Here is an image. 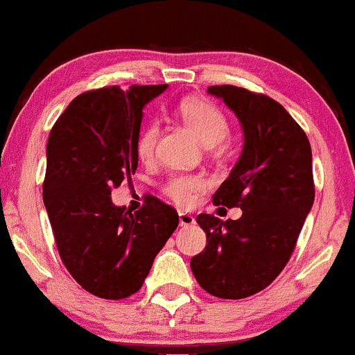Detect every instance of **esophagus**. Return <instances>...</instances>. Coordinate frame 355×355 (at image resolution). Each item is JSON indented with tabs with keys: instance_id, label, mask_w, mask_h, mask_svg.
Returning <instances> with one entry per match:
<instances>
[{
	"instance_id": "34e87169",
	"label": "esophagus",
	"mask_w": 355,
	"mask_h": 355,
	"mask_svg": "<svg viewBox=\"0 0 355 355\" xmlns=\"http://www.w3.org/2000/svg\"><path fill=\"white\" fill-rule=\"evenodd\" d=\"M195 218L188 212H180V226H193Z\"/></svg>"
}]
</instances>
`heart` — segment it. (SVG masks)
I'll use <instances>...</instances> for the list:
<instances>
[{"instance_id": "heart-1", "label": "heart", "mask_w": 355, "mask_h": 355, "mask_svg": "<svg viewBox=\"0 0 355 355\" xmlns=\"http://www.w3.org/2000/svg\"><path fill=\"white\" fill-rule=\"evenodd\" d=\"M180 116L187 123L188 129L195 134L198 141L205 146H216L223 143L228 136V121L214 104L200 99H190L180 104ZM158 129L155 123L144 125L137 136L136 151L139 158L148 160L153 155L157 143ZM205 183L200 175H174L165 184V193L171 200L181 207H190L197 200V195L204 190Z\"/></svg>"}]
</instances>
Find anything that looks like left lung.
I'll list each match as a JSON object with an SVG mask.
<instances>
[{
  "label": "left lung",
  "instance_id": "left-lung-1",
  "mask_svg": "<svg viewBox=\"0 0 355 355\" xmlns=\"http://www.w3.org/2000/svg\"><path fill=\"white\" fill-rule=\"evenodd\" d=\"M207 92L234 111L244 132L241 157L212 202L237 205L242 216L221 221L198 214L207 245L190 266L212 296L241 300L265 289L291 258L315 197L312 150L277 101L234 85Z\"/></svg>",
  "mask_w": 355,
  "mask_h": 355
}]
</instances>
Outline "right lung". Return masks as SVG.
Masks as SVG:
<instances>
[{
	"instance_id": "add662e5",
	"label": "right lung",
	"mask_w": 355,
	"mask_h": 355,
	"mask_svg": "<svg viewBox=\"0 0 355 355\" xmlns=\"http://www.w3.org/2000/svg\"><path fill=\"white\" fill-rule=\"evenodd\" d=\"M167 85L90 90L69 103L50 130L43 204L60 259L92 295L121 300L141 289L180 216L157 197L132 212L111 190L137 168L143 107Z\"/></svg>"
}]
</instances>
